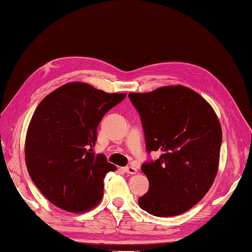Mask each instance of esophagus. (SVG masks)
Listing matches in <instances>:
<instances>
[{
	"instance_id": "obj_1",
	"label": "esophagus",
	"mask_w": 252,
	"mask_h": 252,
	"mask_svg": "<svg viewBox=\"0 0 252 252\" xmlns=\"http://www.w3.org/2000/svg\"><path fill=\"white\" fill-rule=\"evenodd\" d=\"M125 172L127 174H136L138 173V168H136L135 166L130 165V166L125 167Z\"/></svg>"
}]
</instances>
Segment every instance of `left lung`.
<instances>
[{
	"label": "left lung",
	"mask_w": 252,
	"mask_h": 252,
	"mask_svg": "<svg viewBox=\"0 0 252 252\" xmlns=\"http://www.w3.org/2000/svg\"><path fill=\"white\" fill-rule=\"evenodd\" d=\"M141 117L148 152L157 161L142 164L150 189L140 207L153 216H176L190 209L212 187L219 165L222 132L212 106L184 86L129 94Z\"/></svg>",
	"instance_id": "8db88e82"
}]
</instances>
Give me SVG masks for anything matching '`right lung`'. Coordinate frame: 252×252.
Returning a JSON list of instances; mask_svg holds the SVG:
<instances>
[{"instance_id":"obj_1","label":"right lung","mask_w":252,"mask_h":252,"mask_svg":"<svg viewBox=\"0 0 252 252\" xmlns=\"http://www.w3.org/2000/svg\"><path fill=\"white\" fill-rule=\"evenodd\" d=\"M126 95L68 82L36 108L26 133V167L42 194L58 208L84 213L101 200L103 178L117 167L93 148L102 117Z\"/></svg>"}]
</instances>
